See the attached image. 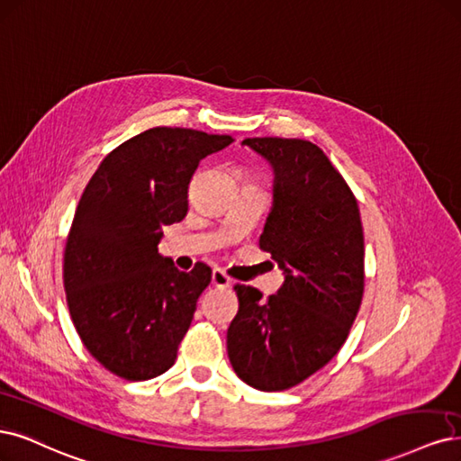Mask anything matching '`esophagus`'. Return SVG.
Listing matches in <instances>:
<instances>
[{"label": "esophagus", "mask_w": 461, "mask_h": 461, "mask_svg": "<svg viewBox=\"0 0 461 461\" xmlns=\"http://www.w3.org/2000/svg\"><path fill=\"white\" fill-rule=\"evenodd\" d=\"M212 284L217 285V288H229L232 284V278L225 271H221V268H215L212 273Z\"/></svg>", "instance_id": "obj_1"}]
</instances>
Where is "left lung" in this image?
<instances>
[{
  "label": "left lung",
  "mask_w": 461,
  "mask_h": 461,
  "mask_svg": "<svg viewBox=\"0 0 461 461\" xmlns=\"http://www.w3.org/2000/svg\"><path fill=\"white\" fill-rule=\"evenodd\" d=\"M275 171L273 210L259 248L284 271L278 294L236 284L238 312L227 331L236 375L259 391H284L338 355L364 294L358 203L328 156L303 139L253 137Z\"/></svg>",
  "instance_id": "8db88e82"
}]
</instances>
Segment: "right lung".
Wrapping results in <instances>:
<instances>
[{"instance_id":"obj_1","label":"right lung","mask_w":461,"mask_h":461,"mask_svg":"<svg viewBox=\"0 0 461 461\" xmlns=\"http://www.w3.org/2000/svg\"><path fill=\"white\" fill-rule=\"evenodd\" d=\"M230 135L152 128L110 152L93 173L65 248L67 303L93 358L130 382L167 372L193 322L212 268L183 273L158 253L162 227L188 212V185L202 158Z\"/></svg>"}]
</instances>
